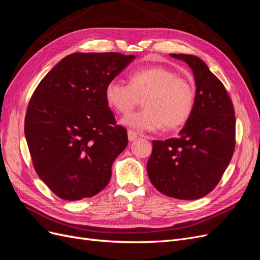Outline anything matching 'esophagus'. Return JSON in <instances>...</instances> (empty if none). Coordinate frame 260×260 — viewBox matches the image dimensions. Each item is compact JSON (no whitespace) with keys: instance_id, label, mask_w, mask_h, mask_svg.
<instances>
[{"instance_id":"1","label":"esophagus","mask_w":260,"mask_h":260,"mask_svg":"<svg viewBox=\"0 0 260 260\" xmlns=\"http://www.w3.org/2000/svg\"><path fill=\"white\" fill-rule=\"evenodd\" d=\"M137 138H138V132L129 129L128 130V139H129V141H135V140H137Z\"/></svg>"}]
</instances>
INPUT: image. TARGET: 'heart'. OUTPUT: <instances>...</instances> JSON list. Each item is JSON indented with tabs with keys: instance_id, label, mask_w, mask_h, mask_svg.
<instances>
[{
	"instance_id": "1",
	"label": "heart",
	"mask_w": 260,
	"mask_h": 260,
	"mask_svg": "<svg viewBox=\"0 0 260 260\" xmlns=\"http://www.w3.org/2000/svg\"><path fill=\"white\" fill-rule=\"evenodd\" d=\"M107 105L121 115L129 114L142 100L144 108L122 119L128 127L142 131H176L190 119L195 103V88L176 70L154 65L129 76V84L111 80L105 86Z\"/></svg>"
}]
</instances>
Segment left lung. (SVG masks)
<instances>
[{"mask_svg": "<svg viewBox=\"0 0 260 260\" xmlns=\"http://www.w3.org/2000/svg\"><path fill=\"white\" fill-rule=\"evenodd\" d=\"M193 70V113L178 138L153 141L147 175L160 193L198 200L210 193L229 166L235 147V117L224 85L194 55L171 54Z\"/></svg>", "mask_w": 260, "mask_h": 260, "instance_id": "left-lung-1", "label": "left lung"}]
</instances>
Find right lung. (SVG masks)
<instances>
[{
    "instance_id": "obj_1",
    "label": "right lung",
    "mask_w": 260,
    "mask_h": 260,
    "mask_svg": "<svg viewBox=\"0 0 260 260\" xmlns=\"http://www.w3.org/2000/svg\"><path fill=\"white\" fill-rule=\"evenodd\" d=\"M133 55L74 53L38 84L27 107L25 136L34 168L61 200L101 192L112 165L128 144L105 100V86Z\"/></svg>"
}]
</instances>
